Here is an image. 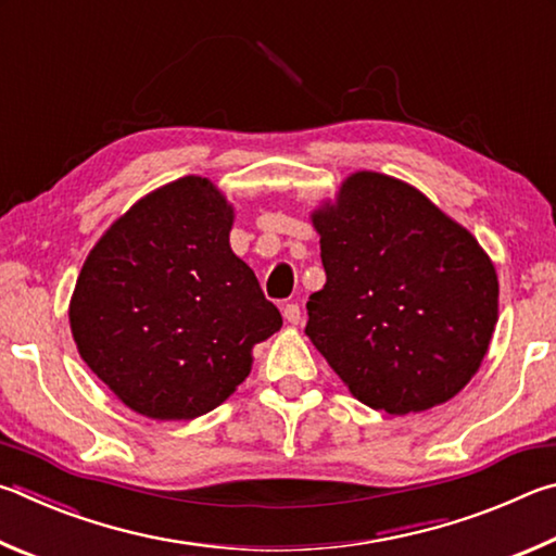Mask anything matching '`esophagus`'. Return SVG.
I'll return each instance as SVG.
<instances>
[{
  "mask_svg": "<svg viewBox=\"0 0 556 556\" xmlns=\"http://www.w3.org/2000/svg\"><path fill=\"white\" fill-rule=\"evenodd\" d=\"M283 317L288 319L290 325H298L300 317H303V309H300L298 303H288V305L283 307Z\"/></svg>",
  "mask_w": 556,
  "mask_h": 556,
  "instance_id": "esophagus-1",
  "label": "esophagus"
}]
</instances>
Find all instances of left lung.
<instances>
[{
	"label": "left lung",
	"instance_id": "left-lung-1",
	"mask_svg": "<svg viewBox=\"0 0 556 556\" xmlns=\"http://www.w3.org/2000/svg\"><path fill=\"white\" fill-rule=\"evenodd\" d=\"M327 283L305 334L354 397L422 413L479 371L498 323V276L462 224L391 175H349L315 210Z\"/></svg>",
	"mask_w": 556,
	"mask_h": 556
}]
</instances>
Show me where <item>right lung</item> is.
<instances>
[{"label": "right lung", "instance_id": "right-lung-1", "mask_svg": "<svg viewBox=\"0 0 556 556\" xmlns=\"http://www.w3.org/2000/svg\"><path fill=\"white\" fill-rule=\"evenodd\" d=\"M233 210L207 178L146 194L94 243L71 329L83 362L153 420L214 410L249 376L253 344L283 327L229 247Z\"/></svg>", "mask_w": 556, "mask_h": 556}]
</instances>
